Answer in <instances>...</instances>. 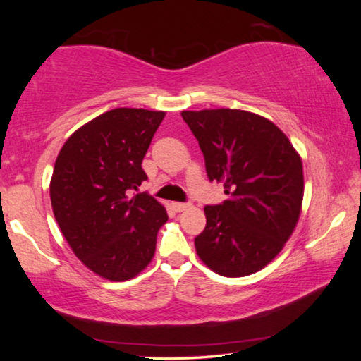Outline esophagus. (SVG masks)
Listing matches in <instances>:
<instances>
[{"mask_svg":"<svg viewBox=\"0 0 361 361\" xmlns=\"http://www.w3.org/2000/svg\"><path fill=\"white\" fill-rule=\"evenodd\" d=\"M172 207H173L175 212H183V210L188 209L189 204H185V202H173Z\"/></svg>","mask_w":361,"mask_h":361,"instance_id":"34e87169","label":"esophagus"}]
</instances>
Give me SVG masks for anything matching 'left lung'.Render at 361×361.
<instances>
[{
	"label": "left lung",
	"mask_w": 361,
	"mask_h": 361,
	"mask_svg": "<svg viewBox=\"0 0 361 361\" xmlns=\"http://www.w3.org/2000/svg\"><path fill=\"white\" fill-rule=\"evenodd\" d=\"M197 138L210 181L228 200L207 205L195 252L212 271L243 277L261 271L283 248L302 205L301 157L279 127L242 109L183 111Z\"/></svg>",
	"instance_id": "8db88e82"
}]
</instances>
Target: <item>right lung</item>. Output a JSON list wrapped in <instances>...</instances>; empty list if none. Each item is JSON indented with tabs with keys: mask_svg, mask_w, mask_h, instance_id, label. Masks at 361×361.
Masks as SVG:
<instances>
[{
	"mask_svg": "<svg viewBox=\"0 0 361 361\" xmlns=\"http://www.w3.org/2000/svg\"><path fill=\"white\" fill-rule=\"evenodd\" d=\"M166 113L116 108L73 133L51 180L54 216L79 259L100 277L124 282L149 264L167 212L148 192L142 169Z\"/></svg>",
	"mask_w": 361,
	"mask_h": 361,
	"instance_id": "right-lung-1",
	"label": "right lung"
}]
</instances>
